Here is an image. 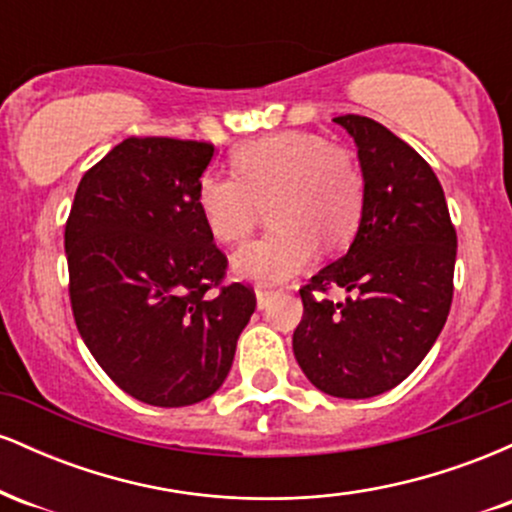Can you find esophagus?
<instances>
[{
	"mask_svg": "<svg viewBox=\"0 0 512 512\" xmlns=\"http://www.w3.org/2000/svg\"><path fill=\"white\" fill-rule=\"evenodd\" d=\"M255 298H257V308L260 310H264L267 308L269 303H272V298H274V291H269V289H255Z\"/></svg>",
	"mask_w": 512,
	"mask_h": 512,
	"instance_id": "34e87169",
	"label": "esophagus"
}]
</instances>
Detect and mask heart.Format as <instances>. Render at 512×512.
<instances>
[{"label": "heart", "mask_w": 512, "mask_h": 512, "mask_svg": "<svg viewBox=\"0 0 512 512\" xmlns=\"http://www.w3.org/2000/svg\"><path fill=\"white\" fill-rule=\"evenodd\" d=\"M236 175L204 173L197 207L219 243L250 236L262 204L272 231L243 245L233 274L279 284L315 257V243L339 248L356 233L363 209V173L346 149L313 132H276L240 144L231 156Z\"/></svg>", "instance_id": "heart-1"}]
</instances>
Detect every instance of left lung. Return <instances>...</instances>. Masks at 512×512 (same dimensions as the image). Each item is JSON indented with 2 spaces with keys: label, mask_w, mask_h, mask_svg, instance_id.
Returning <instances> with one entry per match:
<instances>
[{
  "label": "left lung",
  "mask_w": 512,
  "mask_h": 512,
  "mask_svg": "<svg viewBox=\"0 0 512 512\" xmlns=\"http://www.w3.org/2000/svg\"><path fill=\"white\" fill-rule=\"evenodd\" d=\"M358 149L363 209L354 243L301 289L293 354L325 395L392 390L436 344L452 303L457 236L431 166L380 122L334 117ZM342 288L334 304L315 292Z\"/></svg>",
  "instance_id": "1"
}]
</instances>
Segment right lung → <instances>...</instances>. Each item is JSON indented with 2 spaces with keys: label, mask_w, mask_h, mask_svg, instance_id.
Returning <instances> with one entry per match:
<instances>
[{
  "label": "right lung",
  "mask_w": 512,
  "mask_h": 512,
  "mask_svg": "<svg viewBox=\"0 0 512 512\" xmlns=\"http://www.w3.org/2000/svg\"><path fill=\"white\" fill-rule=\"evenodd\" d=\"M211 156L207 142L129 137L81 178L64 228L81 339L154 407L214 395L255 313L248 286H221L226 257L197 207Z\"/></svg>",
  "instance_id": "1"
}]
</instances>
